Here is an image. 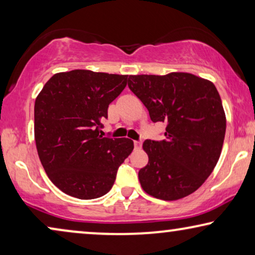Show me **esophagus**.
Returning a JSON list of instances; mask_svg holds the SVG:
<instances>
[{
	"label": "esophagus",
	"mask_w": 255,
	"mask_h": 255,
	"mask_svg": "<svg viewBox=\"0 0 255 255\" xmlns=\"http://www.w3.org/2000/svg\"><path fill=\"white\" fill-rule=\"evenodd\" d=\"M133 144H134V148H135V149H139V148L141 147V141L135 140V141L133 142Z\"/></svg>",
	"instance_id": "1"
}]
</instances>
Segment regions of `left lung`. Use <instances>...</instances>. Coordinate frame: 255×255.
Instances as JSON below:
<instances>
[{
    "instance_id": "left-lung-1",
    "label": "left lung",
    "mask_w": 255,
    "mask_h": 255,
    "mask_svg": "<svg viewBox=\"0 0 255 255\" xmlns=\"http://www.w3.org/2000/svg\"><path fill=\"white\" fill-rule=\"evenodd\" d=\"M128 88L147 108L152 122L167 123L165 140H145L148 163L139 170L145 193L176 201L196 191L217 165L226 117L211 81L190 73L130 75Z\"/></svg>"
}]
</instances>
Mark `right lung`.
<instances>
[{
  "label": "right lung",
  "instance_id": "obj_1",
  "mask_svg": "<svg viewBox=\"0 0 255 255\" xmlns=\"http://www.w3.org/2000/svg\"><path fill=\"white\" fill-rule=\"evenodd\" d=\"M128 75L74 69L54 74L34 102V140L55 187L80 200L106 195L133 149L128 138L100 134L108 107L127 87Z\"/></svg>",
  "mask_w": 255,
  "mask_h": 255
}]
</instances>
